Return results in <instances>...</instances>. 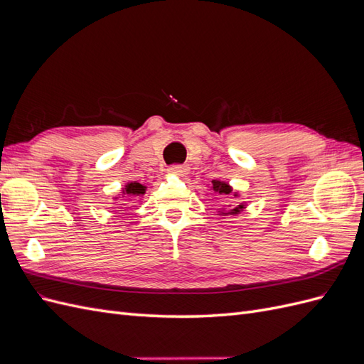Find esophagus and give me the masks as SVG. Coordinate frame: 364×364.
Returning <instances> with one entry per match:
<instances>
[{
    "instance_id": "obj_1",
    "label": "esophagus",
    "mask_w": 364,
    "mask_h": 364,
    "mask_svg": "<svg viewBox=\"0 0 364 364\" xmlns=\"http://www.w3.org/2000/svg\"><path fill=\"white\" fill-rule=\"evenodd\" d=\"M168 171L171 174H179V176H183L188 173V167L186 165H171V167L168 168Z\"/></svg>"
}]
</instances>
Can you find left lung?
<instances>
[{
	"label": "left lung",
	"instance_id": "8db88e82",
	"mask_svg": "<svg viewBox=\"0 0 364 364\" xmlns=\"http://www.w3.org/2000/svg\"><path fill=\"white\" fill-rule=\"evenodd\" d=\"M211 190H214V191L218 193V194H225V196H226V194L232 193V186H230L228 182L214 179V181H213V185H211ZM234 196L238 197L240 194H238V193H234ZM243 209H246V205H245V203H240V205H237V206H230V205H229L228 209H222V211H218V213H220V215H237V214H240L241 211H243Z\"/></svg>",
	"mask_w": 364,
	"mask_h": 364
}]
</instances>
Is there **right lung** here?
I'll list each match as a JSON object with an SVG mask.
<instances>
[{
    "label": "right lung",
    "instance_id": "add662e5",
    "mask_svg": "<svg viewBox=\"0 0 364 364\" xmlns=\"http://www.w3.org/2000/svg\"><path fill=\"white\" fill-rule=\"evenodd\" d=\"M121 194H123V197H124V194H127V196H142V194H146V186L142 185V183H139V182H127L126 185H124V188L121 190ZM115 199H118V197H115Z\"/></svg>",
    "mask_w": 364,
    "mask_h": 364
}]
</instances>
